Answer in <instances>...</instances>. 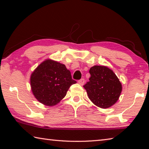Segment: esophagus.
Masks as SVG:
<instances>
[{
    "label": "esophagus",
    "instance_id": "34e87169",
    "mask_svg": "<svg viewBox=\"0 0 149 149\" xmlns=\"http://www.w3.org/2000/svg\"><path fill=\"white\" fill-rule=\"evenodd\" d=\"M78 83H79V84H80L81 85H83L85 83V79H84V78H82V79H81L78 81Z\"/></svg>",
    "mask_w": 149,
    "mask_h": 149
}]
</instances>
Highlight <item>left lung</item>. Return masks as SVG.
<instances>
[{
  "instance_id": "1",
  "label": "left lung",
  "mask_w": 149,
  "mask_h": 149,
  "mask_svg": "<svg viewBox=\"0 0 149 149\" xmlns=\"http://www.w3.org/2000/svg\"><path fill=\"white\" fill-rule=\"evenodd\" d=\"M89 73V81L84 87L90 100L100 108L112 107L122 92V84L118 78L112 70L103 65H94Z\"/></svg>"
}]
</instances>
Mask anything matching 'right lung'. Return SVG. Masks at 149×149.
<instances>
[{"mask_svg":"<svg viewBox=\"0 0 149 149\" xmlns=\"http://www.w3.org/2000/svg\"><path fill=\"white\" fill-rule=\"evenodd\" d=\"M30 82L35 98L47 106L58 104L70 86L77 83L64 64L51 60H45L35 69Z\"/></svg>","mask_w":149,"mask_h":149,"instance_id":"right-lung-1","label":"right lung"}]
</instances>
